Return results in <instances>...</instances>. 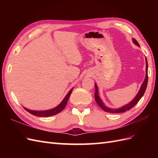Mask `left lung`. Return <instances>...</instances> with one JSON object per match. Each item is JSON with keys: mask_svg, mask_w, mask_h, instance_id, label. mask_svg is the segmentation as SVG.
I'll return each mask as SVG.
<instances>
[{"mask_svg": "<svg viewBox=\"0 0 158 158\" xmlns=\"http://www.w3.org/2000/svg\"><path fill=\"white\" fill-rule=\"evenodd\" d=\"M133 42L135 43L136 45L140 46L139 44V43L137 42V41L135 39H133ZM147 82H148V64H147V58H146V77H145V81H144V82L143 83V84L141 85V88H140L139 93L137 94L136 96L133 99V100H132V101H131L130 103L127 104V105L122 106V108H120V109H109V108H108V107H106V106H105V105H104L103 102H102V100H100V98H99L98 93V88H97V86L95 84V95H94V97H95L96 102L104 110H105V111H106L107 113H118L125 112V111H126V110H128L132 108H133V107L135 106L136 105V104L139 102L140 99L142 98L143 96L144 95V94H145V92L147 85Z\"/></svg>", "mask_w": 158, "mask_h": 158, "instance_id": "obj_1", "label": "left lung"}]
</instances>
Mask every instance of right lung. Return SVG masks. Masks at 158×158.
<instances>
[{
	"label": "right lung",
	"instance_id": "1",
	"mask_svg": "<svg viewBox=\"0 0 158 158\" xmlns=\"http://www.w3.org/2000/svg\"><path fill=\"white\" fill-rule=\"evenodd\" d=\"M73 91V89H71L69 91V92L67 94V95L66 96V97L64 100H62V102L60 104V105L56 106V108L51 109V110H43V111H36V110H29L26 108H23L25 109L26 110L30 113H31L32 115H35V116H38V117H49V116H52V115H55L56 114H58L59 113H60L62 110L64 109V107L66 106L67 102H68L69 97L71 94V92Z\"/></svg>",
	"mask_w": 158,
	"mask_h": 158
}]
</instances>
